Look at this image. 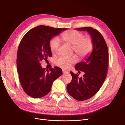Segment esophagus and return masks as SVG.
<instances>
[{
  "label": "esophagus",
  "instance_id": "34e87169",
  "mask_svg": "<svg viewBox=\"0 0 125 125\" xmlns=\"http://www.w3.org/2000/svg\"><path fill=\"white\" fill-rule=\"evenodd\" d=\"M62 73L63 74H66V73H69L68 71H66V70H62Z\"/></svg>",
  "mask_w": 125,
  "mask_h": 125
}]
</instances>
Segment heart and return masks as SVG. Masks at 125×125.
<instances>
[{
  "label": "heart",
  "mask_w": 125,
  "mask_h": 125,
  "mask_svg": "<svg viewBox=\"0 0 125 125\" xmlns=\"http://www.w3.org/2000/svg\"><path fill=\"white\" fill-rule=\"evenodd\" d=\"M62 40L65 42L73 45L74 52L80 58L83 59L88 57L93 51L94 44L92 39L89 36L84 37L82 32L75 30H71L63 33ZM60 45L59 40L54 37L50 41V48L52 53L57 51ZM76 56H61L55 60L56 65L63 69H68L77 62Z\"/></svg>",
  "instance_id": "b5f03b06"
}]
</instances>
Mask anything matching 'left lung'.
<instances>
[{
	"label": "left lung",
	"mask_w": 125,
	"mask_h": 125,
	"mask_svg": "<svg viewBox=\"0 0 125 125\" xmlns=\"http://www.w3.org/2000/svg\"><path fill=\"white\" fill-rule=\"evenodd\" d=\"M86 31L93 40L94 47L91 54L84 61L76 64L75 69L84 73L82 77L70 72L72 80L67 85V92L74 99L84 101L94 96L99 91L106 79L108 65L107 44L101 34L91 27L77 29Z\"/></svg>",
	"instance_id": "1"
}]
</instances>
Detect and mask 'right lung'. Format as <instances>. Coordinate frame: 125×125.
<instances>
[{"label":"right lung","mask_w":125,"mask_h":125,"mask_svg":"<svg viewBox=\"0 0 125 125\" xmlns=\"http://www.w3.org/2000/svg\"><path fill=\"white\" fill-rule=\"evenodd\" d=\"M66 30L39 25L30 30L21 40L17 52V71L22 88L28 95L38 99L47 95L52 83L62 74L58 67L46 72L41 62L52 56L51 40Z\"/></svg>","instance_id":"1"}]
</instances>
